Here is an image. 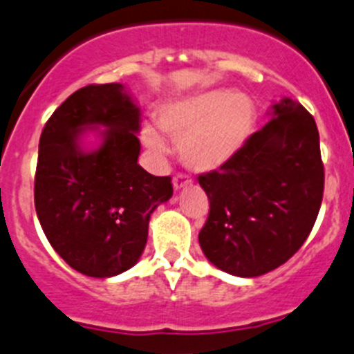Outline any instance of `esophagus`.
Listing matches in <instances>:
<instances>
[{
    "label": "esophagus",
    "mask_w": 354,
    "mask_h": 354,
    "mask_svg": "<svg viewBox=\"0 0 354 354\" xmlns=\"http://www.w3.org/2000/svg\"><path fill=\"white\" fill-rule=\"evenodd\" d=\"M188 185H192V178L188 176V174H183V173L174 174V178H173L174 190H181V188L188 187Z\"/></svg>",
    "instance_id": "1"
}]
</instances>
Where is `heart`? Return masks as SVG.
Returning a JSON list of instances; mask_svg holds the SVG:
<instances>
[{
	"label": "heart",
	"instance_id": "obj_1",
	"mask_svg": "<svg viewBox=\"0 0 354 354\" xmlns=\"http://www.w3.org/2000/svg\"><path fill=\"white\" fill-rule=\"evenodd\" d=\"M158 124L180 145L190 169L209 173L239 153L253 131L255 110L246 95L207 91L166 104L158 111ZM141 136L155 153H166V140L153 125H145Z\"/></svg>",
	"mask_w": 354,
	"mask_h": 354
}]
</instances>
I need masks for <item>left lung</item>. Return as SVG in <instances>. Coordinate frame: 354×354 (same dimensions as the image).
<instances>
[{"instance_id": "1", "label": "left lung", "mask_w": 354, "mask_h": 354, "mask_svg": "<svg viewBox=\"0 0 354 354\" xmlns=\"http://www.w3.org/2000/svg\"><path fill=\"white\" fill-rule=\"evenodd\" d=\"M209 214L199 232L204 255L223 272L255 277L292 259L311 234L323 199L319 134L290 97L220 171L201 174Z\"/></svg>"}]
</instances>
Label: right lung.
<instances>
[{"label": "right lung", "mask_w": 354, "mask_h": 354, "mask_svg": "<svg viewBox=\"0 0 354 354\" xmlns=\"http://www.w3.org/2000/svg\"><path fill=\"white\" fill-rule=\"evenodd\" d=\"M140 122L124 85L104 84L73 92L43 127L36 214L59 257L85 276L131 269L147 244L150 214L173 196L171 176L138 164ZM88 128L102 141L94 151L83 148Z\"/></svg>", "instance_id": "add662e5"}]
</instances>
